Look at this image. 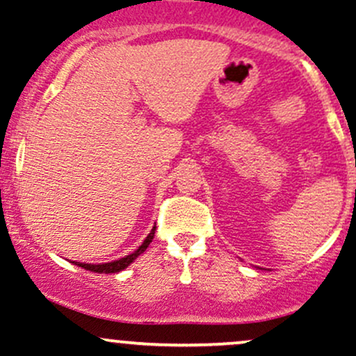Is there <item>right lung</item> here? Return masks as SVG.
Returning a JSON list of instances; mask_svg holds the SVG:
<instances>
[{"mask_svg": "<svg viewBox=\"0 0 356 356\" xmlns=\"http://www.w3.org/2000/svg\"><path fill=\"white\" fill-rule=\"evenodd\" d=\"M155 228L156 227L152 228V232H149L148 237L145 238L143 244L138 247V249L134 250L133 254H129V256L121 257V259H118V261H111V263H104V264H87V263H76V261H73V263L76 264V266L87 269V271H93V273H106V275H109V273L122 271V269L128 268L129 264L133 263V261L136 259L138 256H140V254H143L145 250H147V247L149 245V242H152L153 237H155Z\"/></svg>", "mask_w": 356, "mask_h": 356, "instance_id": "add662e5", "label": "right lung"}]
</instances>
